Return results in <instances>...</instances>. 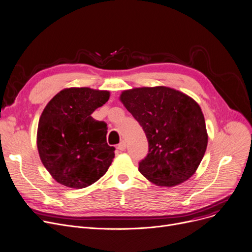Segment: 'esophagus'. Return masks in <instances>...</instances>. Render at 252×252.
Instances as JSON below:
<instances>
[{
	"label": "esophagus",
	"instance_id": "1",
	"mask_svg": "<svg viewBox=\"0 0 252 252\" xmlns=\"http://www.w3.org/2000/svg\"><path fill=\"white\" fill-rule=\"evenodd\" d=\"M117 149L119 150V151H125V149H126V142H125V140H122L121 142L119 143L118 145V147H117Z\"/></svg>",
	"mask_w": 252,
	"mask_h": 252
}]
</instances>
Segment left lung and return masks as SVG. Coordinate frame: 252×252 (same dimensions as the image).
Returning a JSON list of instances; mask_svg holds the SVG:
<instances>
[{
  "label": "left lung",
  "instance_id": "obj_1",
  "mask_svg": "<svg viewBox=\"0 0 252 252\" xmlns=\"http://www.w3.org/2000/svg\"><path fill=\"white\" fill-rule=\"evenodd\" d=\"M121 101L148 138L149 151L138 163L139 172L161 187H174L193 175L208 142L199 104L163 86L126 90Z\"/></svg>",
  "mask_w": 252,
  "mask_h": 252
}]
</instances>
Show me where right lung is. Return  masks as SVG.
I'll list each match as a JSON object with an SVG mask.
<instances>
[{"label":"right lung","instance_id":"right-lung-1","mask_svg":"<svg viewBox=\"0 0 252 252\" xmlns=\"http://www.w3.org/2000/svg\"><path fill=\"white\" fill-rule=\"evenodd\" d=\"M109 98V91L68 88L46 105L39 120L38 151L57 183L83 189L109 169L115 148L106 142V123L91 116Z\"/></svg>","mask_w":252,"mask_h":252}]
</instances>
